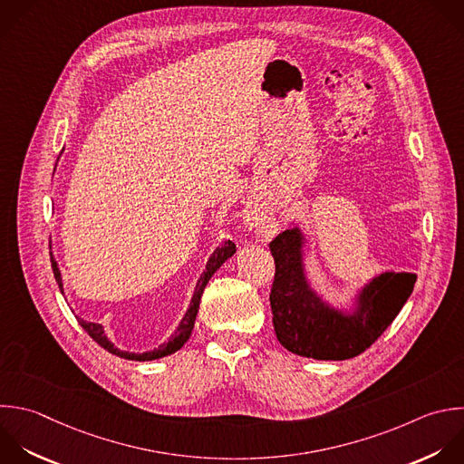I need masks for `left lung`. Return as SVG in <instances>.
Instances as JSON below:
<instances>
[{
    "label": "left lung",
    "instance_id": "1",
    "mask_svg": "<svg viewBox=\"0 0 464 464\" xmlns=\"http://www.w3.org/2000/svg\"><path fill=\"white\" fill-rule=\"evenodd\" d=\"M304 236L290 228L281 232L270 252L276 276L270 292L272 323L279 343L292 353L343 361L364 352L392 324L410 297L415 274L384 272L364 285L355 310L343 312L330 306L310 286L303 265Z\"/></svg>",
    "mask_w": 464,
    "mask_h": 464
}]
</instances>
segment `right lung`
<instances>
[{
  "label": "right lung",
  "mask_w": 464,
  "mask_h": 464,
  "mask_svg": "<svg viewBox=\"0 0 464 464\" xmlns=\"http://www.w3.org/2000/svg\"><path fill=\"white\" fill-rule=\"evenodd\" d=\"M234 254H236V245H234L232 241H225L221 246H218V248L214 250V254L210 256V259H208V263H207L205 272L201 274V277H199V281H198V285H196V292H194V295H192V299H190V306H188V310L185 312V315H183L179 326L176 328V332L172 334V337H170L167 343L160 344L158 348H154V350H150V352H143V353L123 352V350L116 348V346L112 344V341H109V337L105 335V330H103L102 324H98V323H89V321H83V319H78V321H80V324L83 326V330H85L100 346H103L107 352H111V353H114V355H120V357H123V359H132V361H154V359L170 355V353L178 352V350L188 341V337H190V334H192V328H194V323H196L198 310H199V301H201V295H203V290H205L208 279H210V277L214 276V272H216L228 257H232ZM51 261H53V272H54L56 283L60 285V290H62V294H63V281H62V274H60L58 263H56V259H54L53 256H51Z\"/></svg>",
  "instance_id": "obj_1"
}]
</instances>
